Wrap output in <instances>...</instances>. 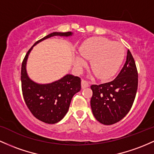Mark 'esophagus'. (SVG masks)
I'll return each mask as SVG.
<instances>
[{"label":"esophagus","mask_w":154,"mask_h":154,"mask_svg":"<svg viewBox=\"0 0 154 154\" xmlns=\"http://www.w3.org/2000/svg\"><path fill=\"white\" fill-rule=\"evenodd\" d=\"M89 86V83L88 81H86L85 80H82L81 81V87L82 88H88Z\"/></svg>","instance_id":"esophagus-1"}]
</instances>
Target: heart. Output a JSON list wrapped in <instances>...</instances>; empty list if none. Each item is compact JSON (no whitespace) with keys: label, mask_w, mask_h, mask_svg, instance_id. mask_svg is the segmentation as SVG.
I'll return each instance as SVG.
<instances>
[{"label":"heart","mask_w":154,"mask_h":154,"mask_svg":"<svg viewBox=\"0 0 154 154\" xmlns=\"http://www.w3.org/2000/svg\"><path fill=\"white\" fill-rule=\"evenodd\" d=\"M80 55L74 58V64L80 69L85 66V59L91 60V68L98 78H110L116 74L124 61L126 48L121 43L104 37L86 39L79 48Z\"/></svg>","instance_id":"b5f03b06"}]
</instances>
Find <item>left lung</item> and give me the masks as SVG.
Listing matches in <instances>:
<instances>
[{"label":"left lung","instance_id":"8db88e82","mask_svg":"<svg viewBox=\"0 0 154 154\" xmlns=\"http://www.w3.org/2000/svg\"><path fill=\"white\" fill-rule=\"evenodd\" d=\"M137 85V69L128 50L126 63L115 80L91 86V106L96 119L104 125L114 124L123 119L132 107Z\"/></svg>","mask_w":154,"mask_h":154}]
</instances>
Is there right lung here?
<instances>
[{
    "label": "right lung",
    "instance_id": "right-lung-1",
    "mask_svg": "<svg viewBox=\"0 0 154 154\" xmlns=\"http://www.w3.org/2000/svg\"><path fill=\"white\" fill-rule=\"evenodd\" d=\"M72 34L70 31L50 33L33 45L22 63V91L25 104L35 118L46 124H56L63 119L68 112L73 96L80 91V78L72 74H66L51 83H36L30 80L27 74V60L33 47L43 40L55 36L67 37Z\"/></svg>",
    "mask_w": 154,
    "mask_h": 154
}]
</instances>
